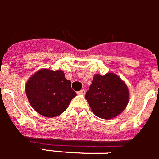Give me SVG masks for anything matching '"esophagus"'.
I'll return each mask as SVG.
<instances>
[{"instance_id":"1","label":"esophagus","mask_w":159,"mask_h":159,"mask_svg":"<svg viewBox=\"0 0 159 159\" xmlns=\"http://www.w3.org/2000/svg\"><path fill=\"white\" fill-rule=\"evenodd\" d=\"M77 94H79V95H84L85 94V90H84V89H81L80 91H79L78 93H77Z\"/></svg>"}]
</instances>
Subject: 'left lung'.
Listing matches in <instances>:
<instances>
[{"label": "left lung", "mask_w": 159, "mask_h": 159, "mask_svg": "<svg viewBox=\"0 0 159 159\" xmlns=\"http://www.w3.org/2000/svg\"><path fill=\"white\" fill-rule=\"evenodd\" d=\"M85 98L91 109L98 117L111 119L120 114L127 106L129 90L125 84L116 75L96 74Z\"/></svg>", "instance_id": "8db88e82"}]
</instances>
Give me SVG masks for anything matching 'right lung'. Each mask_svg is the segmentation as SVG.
<instances>
[{"label": "right lung", "mask_w": 159, "mask_h": 159, "mask_svg": "<svg viewBox=\"0 0 159 159\" xmlns=\"http://www.w3.org/2000/svg\"><path fill=\"white\" fill-rule=\"evenodd\" d=\"M30 104L39 114L53 117L66 110L76 96L71 82L62 70L42 69L30 78L25 85Z\"/></svg>", "instance_id": "obj_1"}]
</instances>
